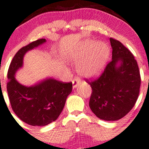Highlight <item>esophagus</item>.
I'll return each mask as SVG.
<instances>
[{"instance_id": "34e87169", "label": "esophagus", "mask_w": 149, "mask_h": 149, "mask_svg": "<svg viewBox=\"0 0 149 149\" xmlns=\"http://www.w3.org/2000/svg\"><path fill=\"white\" fill-rule=\"evenodd\" d=\"M73 88H76L77 86H78V85L80 83V79L78 78V77H76V78H74V79H73Z\"/></svg>"}]
</instances>
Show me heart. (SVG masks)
<instances>
[{
    "label": "heart",
    "instance_id": "1",
    "mask_svg": "<svg viewBox=\"0 0 149 149\" xmlns=\"http://www.w3.org/2000/svg\"><path fill=\"white\" fill-rule=\"evenodd\" d=\"M109 56V49L103 42H83L72 54V59L79 66V73L85 77H95L103 71Z\"/></svg>",
    "mask_w": 149,
    "mask_h": 149
}]
</instances>
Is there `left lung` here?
<instances>
[{
    "mask_svg": "<svg viewBox=\"0 0 149 149\" xmlns=\"http://www.w3.org/2000/svg\"><path fill=\"white\" fill-rule=\"evenodd\" d=\"M110 42L112 60L99 78L85 81L92 90L89 102L92 111L99 118L115 121L127 115L136 104L141 76L132 53L116 39L110 38Z\"/></svg>",
    "mask_w": 149,
    "mask_h": 149,
    "instance_id": "left-lung-1",
    "label": "left lung"
}]
</instances>
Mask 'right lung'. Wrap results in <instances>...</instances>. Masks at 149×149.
Returning a JSON list of instances; mask_svg holds the SVG:
<instances>
[{
	"mask_svg": "<svg viewBox=\"0 0 149 149\" xmlns=\"http://www.w3.org/2000/svg\"><path fill=\"white\" fill-rule=\"evenodd\" d=\"M45 41V38L39 39L22 47L15 54L8 71L7 91L12 109L19 118L32 126L42 127L56 120L72 91L71 82L64 83L49 78L26 87L15 79V74L22 66L25 53Z\"/></svg>",
	"mask_w": 149,
	"mask_h": 149,
	"instance_id": "right-lung-1",
	"label": "right lung"
}]
</instances>
